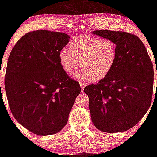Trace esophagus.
I'll return each mask as SVG.
<instances>
[{
	"label": "esophagus",
	"instance_id": "obj_1",
	"mask_svg": "<svg viewBox=\"0 0 157 157\" xmlns=\"http://www.w3.org/2000/svg\"><path fill=\"white\" fill-rule=\"evenodd\" d=\"M80 88H81V90H82V91L84 90V88L86 87V85L83 82H80Z\"/></svg>",
	"mask_w": 157,
	"mask_h": 157
}]
</instances>
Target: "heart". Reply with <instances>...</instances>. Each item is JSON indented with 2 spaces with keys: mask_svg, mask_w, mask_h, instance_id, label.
I'll use <instances>...</instances> for the list:
<instances>
[{
  "mask_svg": "<svg viewBox=\"0 0 157 157\" xmlns=\"http://www.w3.org/2000/svg\"><path fill=\"white\" fill-rule=\"evenodd\" d=\"M68 49L63 48L58 52L59 63L69 75L80 65L82 68L75 75L77 79L99 81L105 78L117 58L116 44L109 38L82 36L71 41Z\"/></svg>",
  "mask_w": 157,
  "mask_h": 157,
  "instance_id": "obj_1",
  "label": "heart"
}]
</instances>
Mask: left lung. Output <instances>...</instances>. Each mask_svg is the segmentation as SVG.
I'll return each instance as SVG.
<instances>
[{
	"label": "left lung",
	"mask_w": 157,
	"mask_h": 157,
	"mask_svg": "<svg viewBox=\"0 0 157 157\" xmlns=\"http://www.w3.org/2000/svg\"><path fill=\"white\" fill-rule=\"evenodd\" d=\"M111 39L117 46L112 69L97 84L84 89L95 127L107 133L122 132L138 123L151 104L154 67L143 43L124 32H92Z\"/></svg>",
	"instance_id": "obj_1"
}]
</instances>
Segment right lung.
<instances>
[{"mask_svg":"<svg viewBox=\"0 0 157 157\" xmlns=\"http://www.w3.org/2000/svg\"><path fill=\"white\" fill-rule=\"evenodd\" d=\"M69 38L63 32H29L9 57L5 90L10 110L21 125L35 134L62 130L81 91L80 84L59 63L58 52Z\"/></svg>","mask_w":157,"mask_h":157,"instance_id":"add662e5","label":"right lung"}]
</instances>
